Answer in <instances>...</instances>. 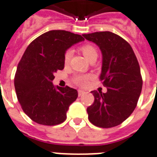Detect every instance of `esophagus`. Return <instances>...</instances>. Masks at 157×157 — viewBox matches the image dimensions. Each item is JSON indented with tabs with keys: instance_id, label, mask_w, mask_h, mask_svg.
<instances>
[{
	"instance_id": "esophagus-1",
	"label": "esophagus",
	"mask_w": 157,
	"mask_h": 157,
	"mask_svg": "<svg viewBox=\"0 0 157 157\" xmlns=\"http://www.w3.org/2000/svg\"><path fill=\"white\" fill-rule=\"evenodd\" d=\"M84 91H83V90H78V96H81V95H83V94H84Z\"/></svg>"
}]
</instances>
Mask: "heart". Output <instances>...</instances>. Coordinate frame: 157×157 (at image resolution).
<instances>
[{"label": "heart", "mask_w": 157, "mask_h": 157, "mask_svg": "<svg viewBox=\"0 0 157 157\" xmlns=\"http://www.w3.org/2000/svg\"><path fill=\"white\" fill-rule=\"evenodd\" d=\"M81 52L83 54V56L87 58L88 61H91L98 58V50L92 44H84L81 48H80ZM71 55H72V52L70 50H67V52H65L64 57H63V61L66 65L68 64V63L70 61ZM90 79V76L89 75H78L74 78V83H76L77 85L81 87L86 86L88 80Z\"/></svg>", "instance_id": "b5f03b06"}]
</instances>
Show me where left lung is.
I'll return each instance as SVG.
<instances>
[{
  "label": "left lung",
  "instance_id": "obj_1",
  "mask_svg": "<svg viewBox=\"0 0 157 157\" xmlns=\"http://www.w3.org/2000/svg\"><path fill=\"white\" fill-rule=\"evenodd\" d=\"M102 52L100 79L107 92L92 91L94 102L87 108L89 120L96 126L110 128L121 124L136 109L142 89L139 63L124 39L110 32L83 34Z\"/></svg>",
  "mask_w": 157,
  "mask_h": 157
}]
</instances>
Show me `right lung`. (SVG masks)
Masks as SVG:
<instances>
[{"label":"right lung","mask_w":157,"mask_h":157,"mask_svg":"<svg viewBox=\"0 0 157 157\" xmlns=\"http://www.w3.org/2000/svg\"><path fill=\"white\" fill-rule=\"evenodd\" d=\"M83 40L78 34L52 30L36 37L26 49L18 63L14 85L24 113L34 122L56 125L66 120L78 91L68 86H54L53 74L63 69L67 49Z\"/></svg>","instance_id":"obj_1"}]
</instances>
